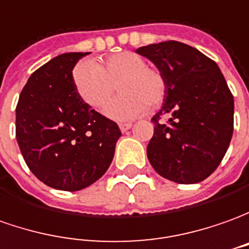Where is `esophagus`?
Segmentation results:
<instances>
[{"label": "esophagus", "mask_w": 249, "mask_h": 249, "mask_svg": "<svg viewBox=\"0 0 249 249\" xmlns=\"http://www.w3.org/2000/svg\"><path fill=\"white\" fill-rule=\"evenodd\" d=\"M118 126H120L121 132H126L128 129H129V128H131L132 124H129V123H124V124H120Z\"/></svg>", "instance_id": "esophagus-1"}]
</instances>
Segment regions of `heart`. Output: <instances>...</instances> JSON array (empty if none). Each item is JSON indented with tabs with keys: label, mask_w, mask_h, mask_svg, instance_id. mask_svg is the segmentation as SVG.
<instances>
[{
	"label": "heart",
	"mask_w": 249,
	"mask_h": 249,
	"mask_svg": "<svg viewBox=\"0 0 249 249\" xmlns=\"http://www.w3.org/2000/svg\"><path fill=\"white\" fill-rule=\"evenodd\" d=\"M73 86L84 102L101 109L109 101L117 84L121 95L106 105L105 116L125 121L143 114L147 106L158 107L166 95V82L158 69L147 67L146 60L133 53L123 52L103 60L82 61L73 69Z\"/></svg>",
	"instance_id": "1"
}]
</instances>
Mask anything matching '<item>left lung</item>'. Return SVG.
<instances>
[{
    "label": "left lung",
    "instance_id": "8db88e82",
    "mask_svg": "<svg viewBox=\"0 0 249 249\" xmlns=\"http://www.w3.org/2000/svg\"><path fill=\"white\" fill-rule=\"evenodd\" d=\"M166 82L160 110L151 118L147 158L157 173L178 184H196L213 173L233 135L234 101L221 69L197 49L167 40L136 49ZM172 114L167 123L162 114Z\"/></svg>",
    "mask_w": 249,
    "mask_h": 249
}]
</instances>
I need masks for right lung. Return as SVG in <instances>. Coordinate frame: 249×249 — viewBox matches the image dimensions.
Returning <instances> with one entry per match:
<instances>
[{
  "instance_id": "1",
  "label": "right lung",
  "mask_w": 249,
  "mask_h": 249,
  "mask_svg": "<svg viewBox=\"0 0 249 249\" xmlns=\"http://www.w3.org/2000/svg\"><path fill=\"white\" fill-rule=\"evenodd\" d=\"M89 53H64L35 71L16 106V139L27 166L54 189L75 192L110 166L118 125L83 101L73 86L76 62Z\"/></svg>"
}]
</instances>
